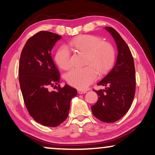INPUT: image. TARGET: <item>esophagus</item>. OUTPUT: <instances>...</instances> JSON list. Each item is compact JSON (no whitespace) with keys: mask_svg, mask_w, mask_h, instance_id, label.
<instances>
[{"mask_svg":"<svg viewBox=\"0 0 155 155\" xmlns=\"http://www.w3.org/2000/svg\"><path fill=\"white\" fill-rule=\"evenodd\" d=\"M78 92L79 93V94H84V93L87 92L86 90H78Z\"/></svg>","mask_w":155,"mask_h":155,"instance_id":"1","label":"esophagus"}]
</instances>
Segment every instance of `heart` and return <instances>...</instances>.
Masks as SVG:
<instances>
[{"label":"heart","instance_id":"obj_1","mask_svg":"<svg viewBox=\"0 0 155 155\" xmlns=\"http://www.w3.org/2000/svg\"><path fill=\"white\" fill-rule=\"evenodd\" d=\"M70 46L86 54L83 68H73L65 75L71 85L78 89H85L96 79V72L101 75L111 68L115 60L113 46L94 35H81L70 41ZM55 61L61 69H68L71 65V54L65 46H61L55 55Z\"/></svg>","mask_w":155,"mask_h":155}]
</instances>
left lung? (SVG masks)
Returning a JSON list of instances; mask_svg holds the SVG:
<instances>
[{"label": "left lung", "mask_w": 155, "mask_h": 155, "mask_svg": "<svg viewBox=\"0 0 155 155\" xmlns=\"http://www.w3.org/2000/svg\"><path fill=\"white\" fill-rule=\"evenodd\" d=\"M115 40L118 56L115 65L97 85L104 90H94L98 100L91 107L93 115L101 121H117L131 107L135 92L134 61L130 48L120 35L112 27H106Z\"/></svg>", "instance_id": "8db88e82"}]
</instances>
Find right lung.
<instances>
[{
	"instance_id": "1",
	"label": "right lung",
	"mask_w": 155,
	"mask_h": 155,
	"mask_svg": "<svg viewBox=\"0 0 155 155\" xmlns=\"http://www.w3.org/2000/svg\"><path fill=\"white\" fill-rule=\"evenodd\" d=\"M61 39L47 31L35 34L23 47L19 64V82L27 111L37 123L48 127L58 126L66 119L71 99L78 93L68 84H58L56 91L48 90L60 82L51 52Z\"/></svg>"
}]
</instances>
